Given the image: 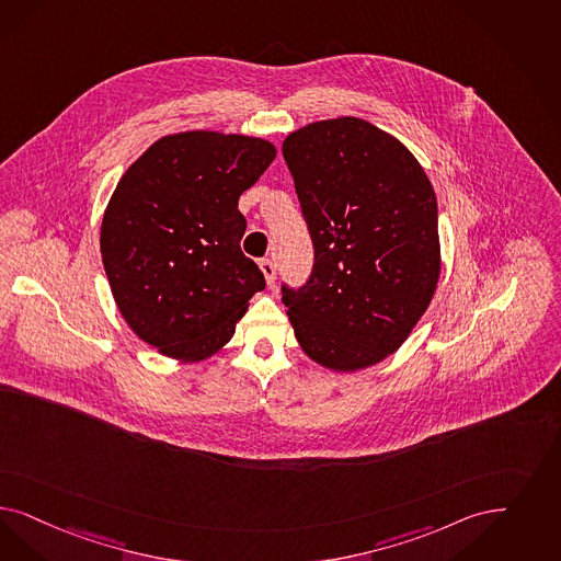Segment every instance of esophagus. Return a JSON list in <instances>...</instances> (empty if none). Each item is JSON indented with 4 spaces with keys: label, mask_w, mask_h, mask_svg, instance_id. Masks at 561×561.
Returning <instances> with one entry per match:
<instances>
[{
    "label": "esophagus",
    "mask_w": 561,
    "mask_h": 561,
    "mask_svg": "<svg viewBox=\"0 0 561 561\" xmlns=\"http://www.w3.org/2000/svg\"><path fill=\"white\" fill-rule=\"evenodd\" d=\"M259 267H261L263 275H265V282L271 286V284L275 282V265L271 263L270 259H263V261L259 263Z\"/></svg>",
    "instance_id": "obj_1"
}]
</instances>
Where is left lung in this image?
<instances>
[{
  "label": "left lung",
  "instance_id": "8db88e82",
  "mask_svg": "<svg viewBox=\"0 0 561 561\" xmlns=\"http://www.w3.org/2000/svg\"><path fill=\"white\" fill-rule=\"evenodd\" d=\"M282 153L314 244L307 286L282 288L294 335L329 370L373 367L407 342L437 290L431 180L404 142L360 117L307 124Z\"/></svg>",
  "mask_w": 561,
  "mask_h": 561
}]
</instances>
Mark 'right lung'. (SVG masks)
Wrapping results in <instances>:
<instances>
[{"label": "right lung", "mask_w": 561, "mask_h": 561, "mask_svg": "<svg viewBox=\"0 0 561 561\" xmlns=\"http://www.w3.org/2000/svg\"><path fill=\"white\" fill-rule=\"evenodd\" d=\"M275 154L259 136L188 130L154 140L119 178L99 233L103 270L119 314L159 354L211 358L265 288L240 251L238 201Z\"/></svg>", "instance_id": "add662e5"}]
</instances>
